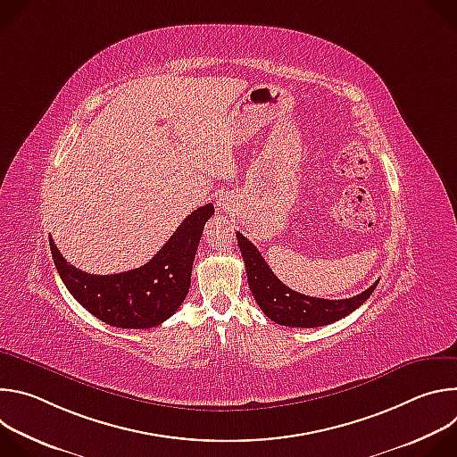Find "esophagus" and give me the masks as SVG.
<instances>
[{"mask_svg": "<svg viewBox=\"0 0 457 457\" xmlns=\"http://www.w3.org/2000/svg\"><path fill=\"white\" fill-rule=\"evenodd\" d=\"M220 201H222V199H220ZM219 206H222V208H224V203H219Z\"/></svg>", "mask_w": 457, "mask_h": 457, "instance_id": "1", "label": "esophagus"}]
</instances>
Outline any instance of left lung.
Wrapping results in <instances>:
<instances>
[{"mask_svg": "<svg viewBox=\"0 0 457 457\" xmlns=\"http://www.w3.org/2000/svg\"><path fill=\"white\" fill-rule=\"evenodd\" d=\"M238 247L245 264L249 289L262 309V312L275 323L286 328H321V325L342 320L358 309L376 289L378 282L363 293L345 300H325L300 295L282 284L266 264L264 256L240 233L237 231Z\"/></svg>", "mask_w": 457, "mask_h": 457, "instance_id": "8db88e82", "label": "left lung"}]
</instances>
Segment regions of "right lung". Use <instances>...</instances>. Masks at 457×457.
Listing matches in <instances>:
<instances>
[{
    "label": "right lung",
    "mask_w": 457,
    "mask_h": 457,
    "mask_svg": "<svg viewBox=\"0 0 457 457\" xmlns=\"http://www.w3.org/2000/svg\"><path fill=\"white\" fill-rule=\"evenodd\" d=\"M212 204L187 215L168 242L143 268L117 275H90L69 264L50 237V251L61 280L96 318L120 329H150L168 320L184 302L191 266Z\"/></svg>",
    "instance_id": "add662e5"
}]
</instances>
